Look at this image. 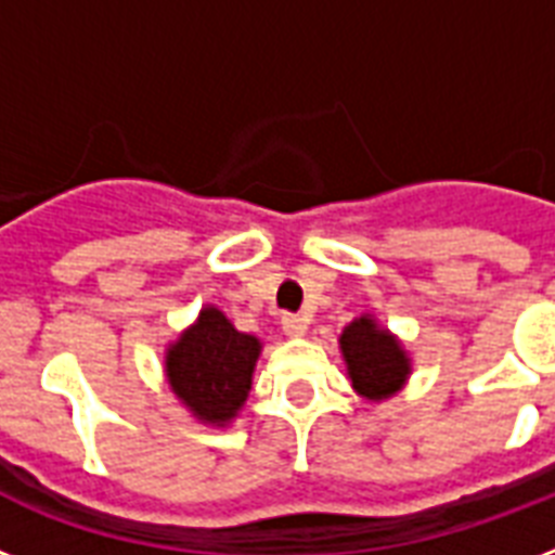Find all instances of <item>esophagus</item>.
I'll return each instance as SVG.
<instances>
[{"instance_id":"esophagus-1","label":"esophagus","mask_w":555,"mask_h":555,"mask_svg":"<svg viewBox=\"0 0 555 555\" xmlns=\"http://www.w3.org/2000/svg\"><path fill=\"white\" fill-rule=\"evenodd\" d=\"M282 331H285L287 337H305V331H308V320L305 317H294V313H287L282 317Z\"/></svg>"}]
</instances>
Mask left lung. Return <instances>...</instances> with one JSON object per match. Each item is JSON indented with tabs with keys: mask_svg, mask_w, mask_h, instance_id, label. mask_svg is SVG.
I'll return each instance as SVG.
<instances>
[{
	"mask_svg": "<svg viewBox=\"0 0 555 555\" xmlns=\"http://www.w3.org/2000/svg\"><path fill=\"white\" fill-rule=\"evenodd\" d=\"M339 354L351 388L369 403L400 395L412 377V357L397 334L383 328L374 313H360L339 334Z\"/></svg>",
	"mask_w": 555,
	"mask_h": 555,
	"instance_id": "8db88e82",
	"label": "left lung"
}]
</instances>
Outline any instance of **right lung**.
Listing matches in <instances>:
<instances>
[{"mask_svg": "<svg viewBox=\"0 0 555 555\" xmlns=\"http://www.w3.org/2000/svg\"><path fill=\"white\" fill-rule=\"evenodd\" d=\"M259 354V337L235 328L216 305H204L195 322L164 348V374L195 421L224 429L250 397Z\"/></svg>", "mask_w": 555, "mask_h": 555, "instance_id": "obj_1", "label": "right lung"}]
</instances>
